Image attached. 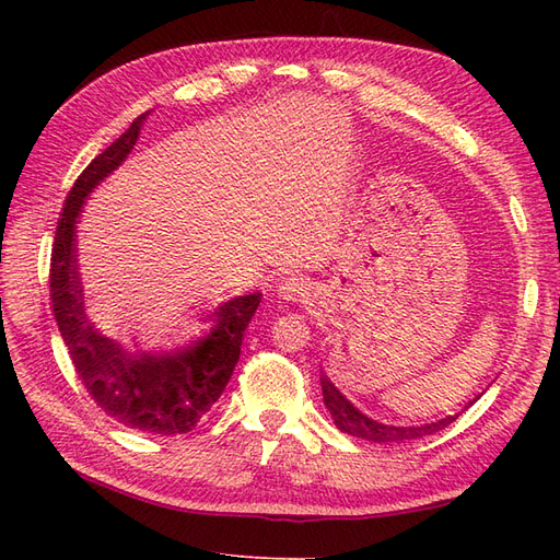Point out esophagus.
<instances>
[{"label": "esophagus", "mask_w": 560, "mask_h": 560, "mask_svg": "<svg viewBox=\"0 0 560 560\" xmlns=\"http://www.w3.org/2000/svg\"><path fill=\"white\" fill-rule=\"evenodd\" d=\"M278 294L282 296V299H287V301H299V299H303L308 294V287H306V282H303L301 278H282L280 282H278Z\"/></svg>", "instance_id": "esophagus-1"}]
</instances>
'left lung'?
I'll return each instance as SVG.
<instances>
[{"label": "left lung", "mask_w": 560, "mask_h": 560, "mask_svg": "<svg viewBox=\"0 0 560 560\" xmlns=\"http://www.w3.org/2000/svg\"><path fill=\"white\" fill-rule=\"evenodd\" d=\"M319 383H322V397H325V406H327L331 418H334V425L341 430V432H346V434L366 439V442H374V444L413 442V439H420V436H428V434H434L439 430H444V428L451 425V422L457 416H460L463 411H467L469 406L483 395L481 393V395H477L474 399H469L457 413L444 416V418L432 420V422H422V425H385V422H378L374 418H369L366 413H362L358 406H354L325 374H322Z\"/></svg>", "instance_id": "1"}]
</instances>
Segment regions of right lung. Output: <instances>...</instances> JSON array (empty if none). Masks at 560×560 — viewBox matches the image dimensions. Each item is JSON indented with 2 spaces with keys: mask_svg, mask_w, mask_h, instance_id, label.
<instances>
[{
  "mask_svg": "<svg viewBox=\"0 0 560 560\" xmlns=\"http://www.w3.org/2000/svg\"><path fill=\"white\" fill-rule=\"evenodd\" d=\"M151 112L97 154L65 200L50 254V301L62 341L89 395L116 422L149 434H184L196 428L241 358L243 336L257 313L261 292L233 296L202 317L210 329L175 350H135L95 327L83 303L77 224L86 198L121 165L138 142Z\"/></svg>",
  "mask_w": 560,
  "mask_h": 560,
  "instance_id": "obj_1",
  "label": "right lung"
}]
</instances>
